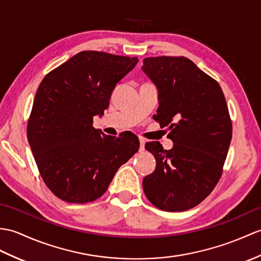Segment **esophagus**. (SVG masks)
I'll return each instance as SVG.
<instances>
[{
  "label": "esophagus",
  "instance_id": "1",
  "mask_svg": "<svg viewBox=\"0 0 261 261\" xmlns=\"http://www.w3.org/2000/svg\"><path fill=\"white\" fill-rule=\"evenodd\" d=\"M139 141H140V149H139V151L140 152H142V151H144V144H145V140L143 138H139Z\"/></svg>",
  "mask_w": 261,
  "mask_h": 261
}]
</instances>
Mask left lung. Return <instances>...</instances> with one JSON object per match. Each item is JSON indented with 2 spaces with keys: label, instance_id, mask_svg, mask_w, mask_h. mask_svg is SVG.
<instances>
[{
  "label": "left lung",
  "instance_id": "obj_1",
  "mask_svg": "<svg viewBox=\"0 0 261 261\" xmlns=\"http://www.w3.org/2000/svg\"><path fill=\"white\" fill-rule=\"evenodd\" d=\"M141 69L158 89L153 119L171 129L173 142L170 150L158 141L145 143L156 166L143 178V191L161 210L191 209L221 177L232 137L225 95L219 83L185 57L145 58Z\"/></svg>",
  "mask_w": 261,
  "mask_h": 261
}]
</instances>
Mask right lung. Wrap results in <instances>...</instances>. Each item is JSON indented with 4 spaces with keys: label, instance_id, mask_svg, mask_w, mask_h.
<instances>
[{
    "label": "right lung",
    "instance_id": "obj_1",
    "mask_svg": "<svg viewBox=\"0 0 261 261\" xmlns=\"http://www.w3.org/2000/svg\"><path fill=\"white\" fill-rule=\"evenodd\" d=\"M138 58L82 51L47 73L36 91L28 122V140L44 180L66 202L100 198L118 169L139 149L133 133L107 136L93 128L117 83Z\"/></svg>",
    "mask_w": 261,
    "mask_h": 261
}]
</instances>
